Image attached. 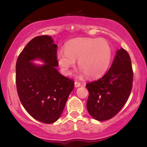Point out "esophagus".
<instances>
[{"mask_svg": "<svg viewBox=\"0 0 147 147\" xmlns=\"http://www.w3.org/2000/svg\"><path fill=\"white\" fill-rule=\"evenodd\" d=\"M81 86V83L80 82H77V81H75V86L77 88V87H79V86Z\"/></svg>", "mask_w": 147, "mask_h": 147, "instance_id": "esophagus-1", "label": "esophagus"}]
</instances>
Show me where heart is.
<instances>
[{
    "label": "heart",
    "mask_w": 147,
    "mask_h": 147,
    "mask_svg": "<svg viewBox=\"0 0 147 147\" xmlns=\"http://www.w3.org/2000/svg\"><path fill=\"white\" fill-rule=\"evenodd\" d=\"M112 49L102 38H78L68 41L65 50L57 54V61L62 73L71 74L78 60L82 72L90 78H97L107 71L112 59Z\"/></svg>",
    "instance_id": "b5f03b06"
}]
</instances>
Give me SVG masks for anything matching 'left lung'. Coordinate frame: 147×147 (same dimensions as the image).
I'll return each mask as SVG.
<instances>
[{
    "label": "left lung",
    "mask_w": 147,
    "mask_h": 147,
    "mask_svg": "<svg viewBox=\"0 0 147 147\" xmlns=\"http://www.w3.org/2000/svg\"><path fill=\"white\" fill-rule=\"evenodd\" d=\"M131 60L121 48L109 71L102 78L86 84L89 91L87 109L92 117L105 121L115 116L127 102L133 87Z\"/></svg>",
    "instance_id": "8db88e82"
}]
</instances>
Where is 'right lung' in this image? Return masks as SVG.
<instances>
[{"instance_id": "1", "label": "right lung", "mask_w": 147, "mask_h": 147, "mask_svg": "<svg viewBox=\"0 0 147 147\" xmlns=\"http://www.w3.org/2000/svg\"><path fill=\"white\" fill-rule=\"evenodd\" d=\"M57 45L47 35L32 38L18 57L16 84L22 105L33 118L45 124L56 122L63 112L75 82L61 75L56 67ZM41 59L46 63L31 62Z\"/></svg>"}]
</instances>
